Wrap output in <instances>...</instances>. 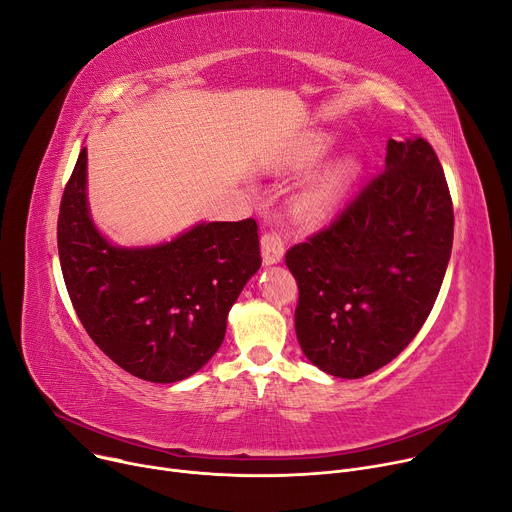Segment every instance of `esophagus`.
I'll return each mask as SVG.
<instances>
[{
  "instance_id": "obj_1",
  "label": "esophagus",
  "mask_w": 512,
  "mask_h": 512,
  "mask_svg": "<svg viewBox=\"0 0 512 512\" xmlns=\"http://www.w3.org/2000/svg\"><path fill=\"white\" fill-rule=\"evenodd\" d=\"M260 246H262V260L264 264H277L283 260L285 256V242L277 231H266L262 233L260 238Z\"/></svg>"
}]
</instances>
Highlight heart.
<instances>
[{
	"label": "heart",
	"mask_w": 512,
	"mask_h": 512,
	"mask_svg": "<svg viewBox=\"0 0 512 512\" xmlns=\"http://www.w3.org/2000/svg\"><path fill=\"white\" fill-rule=\"evenodd\" d=\"M330 145V139L324 135L309 137L299 145V149L291 157V166L293 168H307L313 162H318L320 157L326 153ZM355 176V164L350 160H342L326 168L322 174H318L313 180H309L295 201L297 213L305 221L320 219L326 215L336 201L340 199V194L348 186V182Z\"/></svg>",
	"instance_id": "b5f03b06"
}]
</instances>
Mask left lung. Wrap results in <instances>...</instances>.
Segmentation results:
<instances>
[{"label":"left lung","mask_w":512,"mask_h":512,"mask_svg":"<svg viewBox=\"0 0 512 512\" xmlns=\"http://www.w3.org/2000/svg\"><path fill=\"white\" fill-rule=\"evenodd\" d=\"M451 246L453 203L435 149L422 137L389 139L385 170L285 256L305 357L342 379L396 359L437 301Z\"/></svg>","instance_id":"8db88e82"}]
</instances>
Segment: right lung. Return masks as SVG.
I'll return each instance as SVG.
<instances>
[{
  "mask_svg": "<svg viewBox=\"0 0 512 512\" xmlns=\"http://www.w3.org/2000/svg\"><path fill=\"white\" fill-rule=\"evenodd\" d=\"M86 147L65 184L57 246L77 318L127 373L174 383L219 350L227 311L260 268L254 219L199 223L151 248H116L94 227L86 196Z\"/></svg>",
  "mask_w": 512,
  "mask_h": 512,
  "instance_id": "1",
  "label": "right lung"
}]
</instances>
